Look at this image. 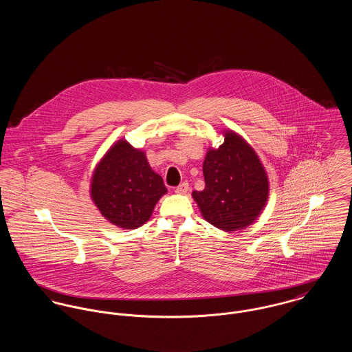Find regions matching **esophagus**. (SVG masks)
Returning <instances> with one entry per match:
<instances>
[{
  "instance_id": "esophagus-1",
  "label": "esophagus",
  "mask_w": 352,
  "mask_h": 352,
  "mask_svg": "<svg viewBox=\"0 0 352 352\" xmlns=\"http://www.w3.org/2000/svg\"><path fill=\"white\" fill-rule=\"evenodd\" d=\"M188 190H190V187H188V183H182L179 187H176V190H175V192L177 194V195H184V194H187L188 192Z\"/></svg>"
}]
</instances>
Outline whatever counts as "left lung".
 <instances>
[{
	"instance_id": "1",
	"label": "left lung",
	"mask_w": 352,
	"mask_h": 352,
	"mask_svg": "<svg viewBox=\"0 0 352 352\" xmlns=\"http://www.w3.org/2000/svg\"><path fill=\"white\" fill-rule=\"evenodd\" d=\"M223 142L208 148L203 162L204 190L194 191L203 218L232 233L252 225L264 210L270 183L251 145L233 130L223 131Z\"/></svg>"
}]
</instances>
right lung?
<instances>
[{
    "label": "right lung",
    "instance_id": "obj_1",
    "mask_svg": "<svg viewBox=\"0 0 352 352\" xmlns=\"http://www.w3.org/2000/svg\"><path fill=\"white\" fill-rule=\"evenodd\" d=\"M168 192L145 151L116 141L98 162L91 198L101 215L120 229H137L151 219L155 203Z\"/></svg>",
    "mask_w": 352,
    "mask_h": 352
}]
</instances>
